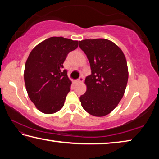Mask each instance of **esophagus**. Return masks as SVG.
<instances>
[{
  "mask_svg": "<svg viewBox=\"0 0 159 159\" xmlns=\"http://www.w3.org/2000/svg\"><path fill=\"white\" fill-rule=\"evenodd\" d=\"M83 80H84V78H83V76H81L79 77V79L76 80V82L77 83H82Z\"/></svg>",
  "mask_w": 159,
  "mask_h": 159,
  "instance_id": "esophagus-1",
  "label": "esophagus"
}]
</instances>
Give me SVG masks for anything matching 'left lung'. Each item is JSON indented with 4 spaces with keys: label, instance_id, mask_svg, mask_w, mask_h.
<instances>
[{
    "label": "left lung",
    "instance_id": "left-lung-1",
    "mask_svg": "<svg viewBox=\"0 0 159 159\" xmlns=\"http://www.w3.org/2000/svg\"><path fill=\"white\" fill-rule=\"evenodd\" d=\"M79 45L91 69L85 79L87 90L80 97L81 106L91 115L104 116L116 108L125 90L128 71L125 55L107 39H86Z\"/></svg>",
    "mask_w": 159,
    "mask_h": 159
}]
</instances>
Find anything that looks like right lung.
Returning a JSON list of instances; mask_svg holds the SVG:
<instances>
[{
    "label": "right lung",
    "mask_w": 159,
    "mask_h": 159,
    "mask_svg": "<svg viewBox=\"0 0 159 159\" xmlns=\"http://www.w3.org/2000/svg\"><path fill=\"white\" fill-rule=\"evenodd\" d=\"M78 43L61 36L51 37L29 54L25 69L26 91L31 102L44 114H53L64 106L71 81L63 63Z\"/></svg>",
    "instance_id": "right-lung-1"
}]
</instances>
